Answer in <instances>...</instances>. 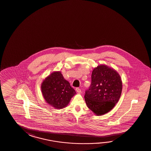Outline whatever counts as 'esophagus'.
Instances as JSON below:
<instances>
[{
	"mask_svg": "<svg viewBox=\"0 0 151 151\" xmlns=\"http://www.w3.org/2000/svg\"><path fill=\"white\" fill-rule=\"evenodd\" d=\"M76 91H77V92H78V93H81V88H76Z\"/></svg>",
	"mask_w": 151,
	"mask_h": 151,
	"instance_id": "34e87169",
	"label": "esophagus"
}]
</instances>
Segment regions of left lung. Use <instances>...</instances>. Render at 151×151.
Masks as SVG:
<instances>
[{
    "mask_svg": "<svg viewBox=\"0 0 151 151\" xmlns=\"http://www.w3.org/2000/svg\"><path fill=\"white\" fill-rule=\"evenodd\" d=\"M122 81L113 68L100 65L92 70L90 87L84 98L88 108L95 115L101 116L111 110L119 101Z\"/></svg>",
    "mask_w": 151,
    "mask_h": 151,
    "instance_id": "obj_1",
    "label": "left lung"
}]
</instances>
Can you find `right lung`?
<instances>
[{"label":"right lung","mask_w":151,"mask_h":151,"mask_svg":"<svg viewBox=\"0 0 151 151\" xmlns=\"http://www.w3.org/2000/svg\"><path fill=\"white\" fill-rule=\"evenodd\" d=\"M41 88L46 102L55 109L67 106L76 94L60 71H54L47 76L42 81Z\"/></svg>","instance_id":"add662e5"}]
</instances>
